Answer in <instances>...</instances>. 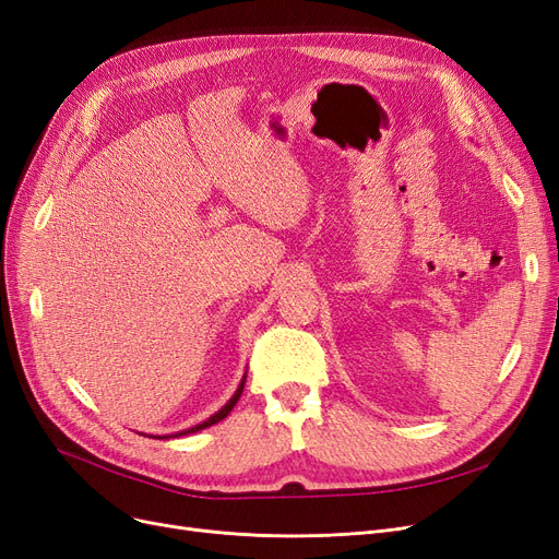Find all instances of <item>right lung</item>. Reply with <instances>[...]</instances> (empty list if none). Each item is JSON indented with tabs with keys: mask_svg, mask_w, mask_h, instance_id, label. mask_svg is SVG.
I'll return each instance as SVG.
<instances>
[{
	"mask_svg": "<svg viewBox=\"0 0 559 559\" xmlns=\"http://www.w3.org/2000/svg\"><path fill=\"white\" fill-rule=\"evenodd\" d=\"M243 384H246V376L241 378V382H239V386H237V391L233 394V399L227 401L218 412H214V415L210 417V419H204L202 424H195L193 428H186V430H179V432H175V436H163V438H181V436H191V432H198V430H202V428H210V426H214V424H218L221 419H225L227 415H230L233 412V407L237 405V401H239V396H241V391H243Z\"/></svg>",
	"mask_w": 559,
	"mask_h": 559,
	"instance_id": "1",
	"label": "right lung"
}]
</instances>
